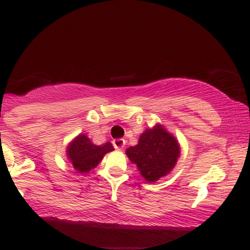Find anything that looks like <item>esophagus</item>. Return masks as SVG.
Here are the masks:
<instances>
[{
    "label": "esophagus",
    "instance_id": "esophagus-1",
    "mask_svg": "<svg viewBox=\"0 0 250 250\" xmlns=\"http://www.w3.org/2000/svg\"><path fill=\"white\" fill-rule=\"evenodd\" d=\"M113 146L116 149H122L125 146V139H115L113 141Z\"/></svg>",
    "mask_w": 250,
    "mask_h": 250
}]
</instances>
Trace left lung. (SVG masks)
Instances as JSON below:
<instances>
[{
    "instance_id": "left-lung-1",
    "label": "left lung",
    "mask_w": 250,
    "mask_h": 250,
    "mask_svg": "<svg viewBox=\"0 0 250 250\" xmlns=\"http://www.w3.org/2000/svg\"><path fill=\"white\" fill-rule=\"evenodd\" d=\"M125 154L136 165L143 179L155 182L175 167L180 156V145L161 125H156L142 133L139 143L128 148Z\"/></svg>"
}]
</instances>
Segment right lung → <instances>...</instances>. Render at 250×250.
Here are the masks:
<instances>
[{
    "instance_id": "right-lung-1",
    "label": "right lung",
    "mask_w": 250,
    "mask_h": 250,
    "mask_svg": "<svg viewBox=\"0 0 250 250\" xmlns=\"http://www.w3.org/2000/svg\"><path fill=\"white\" fill-rule=\"evenodd\" d=\"M113 150L110 142L96 146L88 136L81 134L67 147V156L79 173H88L102 161L105 154Z\"/></svg>"
}]
</instances>
